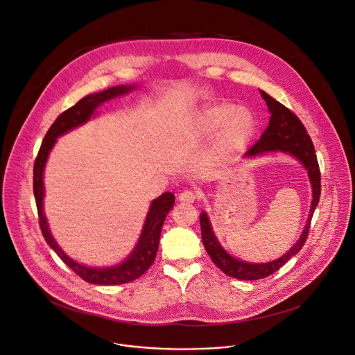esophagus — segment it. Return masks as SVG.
<instances>
[{
	"label": "esophagus",
	"instance_id": "34e87169",
	"mask_svg": "<svg viewBox=\"0 0 355 355\" xmlns=\"http://www.w3.org/2000/svg\"><path fill=\"white\" fill-rule=\"evenodd\" d=\"M198 198V193L196 191H192V189H184L180 195H178V199L180 202H184V203H193Z\"/></svg>",
	"mask_w": 355,
	"mask_h": 355
}]
</instances>
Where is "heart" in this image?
I'll list each match as a JSON object with an SVG mask.
<instances>
[{"label": "heart", "instance_id": "heart-1", "mask_svg": "<svg viewBox=\"0 0 355 355\" xmlns=\"http://www.w3.org/2000/svg\"><path fill=\"white\" fill-rule=\"evenodd\" d=\"M253 113L243 106L220 103L207 107L189 128V137L202 141L217 135L213 146V159L223 162L242 150L254 134Z\"/></svg>", "mask_w": 355, "mask_h": 355}]
</instances>
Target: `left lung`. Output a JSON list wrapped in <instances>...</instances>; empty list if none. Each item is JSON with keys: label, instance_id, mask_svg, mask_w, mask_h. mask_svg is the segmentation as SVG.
<instances>
[{"label": "left lung", "instance_id": "obj_1", "mask_svg": "<svg viewBox=\"0 0 355 355\" xmlns=\"http://www.w3.org/2000/svg\"><path fill=\"white\" fill-rule=\"evenodd\" d=\"M263 98L267 102V106L271 112L270 124L260 137V139L246 152V156H257L264 152H285L297 157L304 167L309 170L310 181L313 185V203L310 210V217L307 220L303 235L296 242V245L281 259L264 263V264H250L231 257L218 243L217 238L213 234L210 221L206 213L200 214V228H202V241L206 252L211 257L213 263L228 277L243 279V281H256L261 278H267L284 267L293 256H296L302 248L304 246L310 227L311 218L317 209L321 196V171L317 160L315 149L313 141L302 123V120L285 105L270 96L267 92L260 91Z\"/></svg>", "mask_w": 355, "mask_h": 355}]
</instances>
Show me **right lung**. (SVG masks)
Here are the masks:
<instances>
[{"instance_id":"right-lung-1","label":"right lung","mask_w":355,"mask_h":355,"mask_svg":"<svg viewBox=\"0 0 355 355\" xmlns=\"http://www.w3.org/2000/svg\"><path fill=\"white\" fill-rule=\"evenodd\" d=\"M134 87L132 85H117L107 88L98 94H91L80 99L74 106L69 107L63 113H60L56 120L52 123L49 130L46 131L42 144L40 146V150L37 153L34 167H33V192L35 198V206L38 213V223L42 232V236L45 242L51 246V249L60 257V260L73 271L76 272L81 279H84L88 284L95 285H121L131 282L137 278H139L142 274H145L149 267L153 264L159 248L160 241V232L164 223L166 216L173 209L175 198L173 193L166 192L160 195L157 199H155L150 205V210L148 213L141 238L138 241V245L135 246L132 254L120 266L110 267V268H88L85 266H81L76 261H73L70 257H67L55 239L51 236V232L48 230V224L45 220V216L42 213V198H44V184H42V173L44 166L46 162V157L49 155V150L52 149L55 141L62 134L73 130L74 127L85 123L96 106L103 103L107 99H112L117 95L130 92Z\"/></svg>"}]
</instances>
